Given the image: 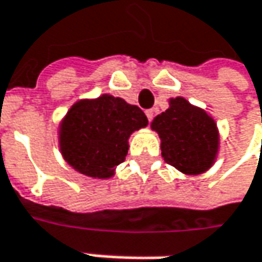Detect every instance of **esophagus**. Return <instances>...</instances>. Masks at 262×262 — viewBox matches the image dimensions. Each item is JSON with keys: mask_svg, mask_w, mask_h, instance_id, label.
<instances>
[{"mask_svg": "<svg viewBox=\"0 0 262 262\" xmlns=\"http://www.w3.org/2000/svg\"><path fill=\"white\" fill-rule=\"evenodd\" d=\"M145 114H146V117H148L149 122H152V119H154V116H155V110H152V108H150V110H146Z\"/></svg>", "mask_w": 262, "mask_h": 262, "instance_id": "1", "label": "esophagus"}]
</instances>
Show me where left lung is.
Returning a JSON list of instances; mask_svg holds the SVG:
<instances>
[{"label":"left lung","instance_id":"8db88e82","mask_svg":"<svg viewBox=\"0 0 262 262\" xmlns=\"http://www.w3.org/2000/svg\"><path fill=\"white\" fill-rule=\"evenodd\" d=\"M150 126L161 138L165 162L178 171L197 176L213 165L219 149V132L204 110L183 97H176L169 100V108L158 114Z\"/></svg>","mask_w":262,"mask_h":262}]
</instances>
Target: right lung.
Wrapping results in <instances>:
<instances>
[{
    "label": "right lung",
    "instance_id": "right-lung-1",
    "mask_svg": "<svg viewBox=\"0 0 262 262\" xmlns=\"http://www.w3.org/2000/svg\"><path fill=\"white\" fill-rule=\"evenodd\" d=\"M148 126L138 105L103 94L75 103L60 123L59 146L75 171L93 178H110L127 155V139Z\"/></svg>",
    "mask_w": 262,
    "mask_h": 262
}]
</instances>
